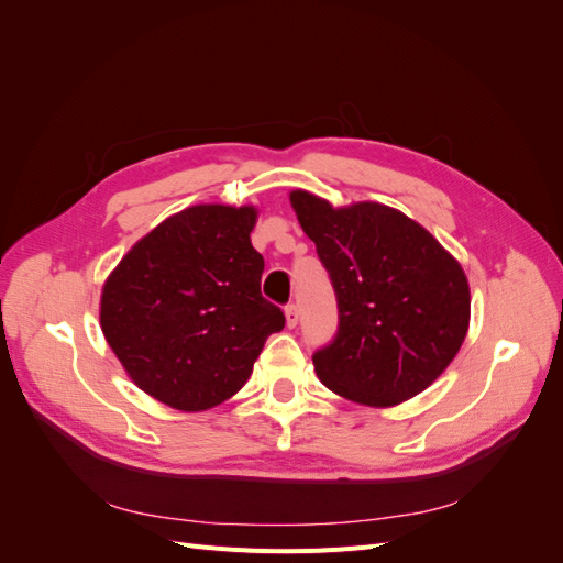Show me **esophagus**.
Returning a JSON list of instances; mask_svg holds the SVG:
<instances>
[{"instance_id":"34e87169","label":"esophagus","mask_w":563,"mask_h":563,"mask_svg":"<svg viewBox=\"0 0 563 563\" xmlns=\"http://www.w3.org/2000/svg\"><path fill=\"white\" fill-rule=\"evenodd\" d=\"M298 319H300V310H298V305H296V302L286 305V327H288V329H294L296 323H298Z\"/></svg>"}]
</instances>
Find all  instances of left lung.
Here are the masks:
<instances>
[{"mask_svg":"<svg viewBox=\"0 0 563 563\" xmlns=\"http://www.w3.org/2000/svg\"><path fill=\"white\" fill-rule=\"evenodd\" d=\"M291 203L338 300V331L312 354L319 380L366 406L416 397L467 335L463 267L416 220L383 203L333 209L302 190Z\"/></svg>","mask_w":563,"mask_h":563,"instance_id":"8db88e82","label":"left lung"}]
</instances>
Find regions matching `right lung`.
I'll list each match as a JSON object with an SVG mask.
<instances>
[{
  "label": "right lung",
  "instance_id": "obj_1",
  "mask_svg": "<svg viewBox=\"0 0 563 563\" xmlns=\"http://www.w3.org/2000/svg\"><path fill=\"white\" fill-rule=\"evenodd\" d=\"M255 209L201 203L166 218L108 277L100 327L133 383L178 411H207L249 380L282 308L261 294Z\"/></svg>",
  "mask_w": 563,
  "mask_h": 563
}]
</instances>
